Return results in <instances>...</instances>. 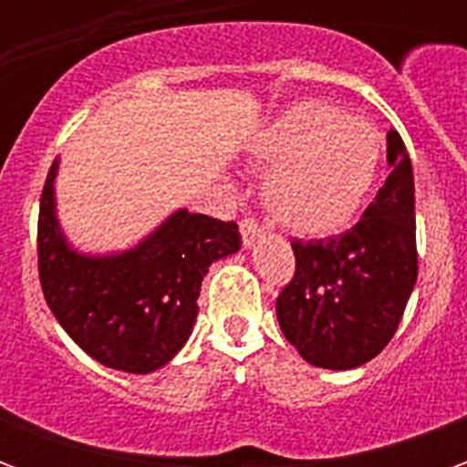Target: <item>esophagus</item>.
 <instances>
[{
  "mask_svg": "<svg viewBox=\"0 0 467 467\" xmlns=\"http://www.w3.org/2000/svg\"><path fill=\"white\" fill-rule=\"evenodd\" d=\"M240 233H243V243L250 247V244H254V240L263 234V230H260L257 220H253V217H243V220H240Z\"/></svg>",
  "mask_w": 467,
  "mask_h": 467,
  "instance_id": "1",
  "label": "esophagus"
}]
</instances>
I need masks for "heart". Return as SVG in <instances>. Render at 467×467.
<instances>
[{
    "label": "heart",
    "instance_id": "obj_1",
    "mask_svg": "<svg viewBox=\"0 0 467 467\" xmlns=\"http://www.w3.org/2000/svg\"><path fill=\"white\" fill-rule=\"evenodd\" d=\"M257 162L273 167L265 204L300 234H327L358 214L375 187L382 137L372 124L320 99L295 102L257 134Z\"/></svg>",
    "mask_w": 467,
    "mask_h": 467
}]
</instances>
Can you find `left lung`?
Segmentation results:
<instances>
[{
    "mask_svg": "<svg viewBox=\"0 0 467 467\" xmlns=\"http://www.w3.org/2000/svg\"><path fill=\"white\" fill-rule=\"evenodd\" d=\"M392 172L348 233L293 240L295 275L277 295L287 343L317 368L350 370L385 350L418 280L415 184L400 134H388Z\"/></svg>",
    "mask_w": 467,
    "mask_h": 467,
    "instance_id": "left-lung-1",
    "label": "left lung"
}]
</instances>
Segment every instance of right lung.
<instances>
[{
	"instance_id": "right-lung-1",
	"label": "right lung",
	"mask_w": 467,
	"mask_h": 467,
	"mask_svg": "<svg viewBox=\"0 0 467 467\" xmlns=\"http://www.w3.org/2000/svg\"><path fill=\"white\" fill-rule=\"evenodd\" d=\"M55 172L52 164L36 223L39 285L49 310L67 335L107 368H162L192 333L210 265L240 250L237 224L180 210L130 253L85 257L72 253L59 233Z\"/></svg>"
}]
</instances>
